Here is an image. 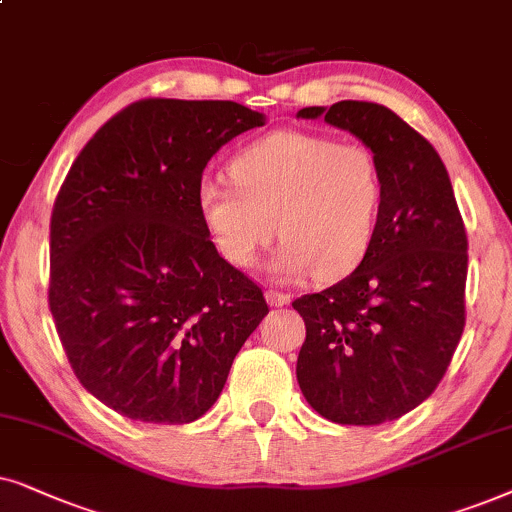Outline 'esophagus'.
Here are the masks:
<instances>
[{"label": "esophagus", "mask_w": 512, "mask_h": 512, "mask_svg": "<svg viewBox=\"0 0 512 512\" xmlns=\"http://www.w3.org/2000/svg\"><path fill=\"white\" fill-rule=\"evenodd\" d=\"M267 302H269L271 306H285V304H290V295H288V292L267 290Z\"/></svg>", "instance_id": "esophagus-1"}]
</instances>
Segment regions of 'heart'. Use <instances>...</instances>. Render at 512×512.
Returning <instances> with one entry per match:
<instances>
[{
  "label": "heart",
  "mask_w": 512,
  "mask_h": 512,
  "mask_svg": "<svg viewBox=\"0 0 512 512\" xmlns=\"http://www.w3.org/2000/svg\"><path fill=\"white\" fill-rule=\"evenodd\" d=\"M234 185L203 180L196 208L224 262L250 269L276 236L274 271L283 281L311 274L337 281L363 262L377 234L384 177L363 142L274 131L229 163Z\"/></svg>",
  "instance_id": "obj_1"
}]
</instances>
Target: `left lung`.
Listing matches in <instances>:
<instances>
[{"mask_svg":"<svg viewBox=\"0 0 512 512\" xmlns=\"http://www.w3.org/2000/svg\"><path fill=\"white\" fill-rule=\"evenodd\" d=\"M377 156L384 201L351 276L292 302L306 325L297 381L320 417L349 426L400 419L445 377L466 325L468 238L431 142L377 102L304 107Z\"/></svg>","mask_w":512,"mask_h":512,"instance_id":"8db88e82","label":"left lung"}]
</instances>
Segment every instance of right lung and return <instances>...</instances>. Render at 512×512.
Returning a JSON list of instances; mask_svg holds the SVG:
<instances>
[{
	"label": "right lung",
	"instance_id": "1",
	"mask_svg": "<svg viewBox=\"0 0 512 512\" xmlns=\"http://www.w3.org/2000/svg\"><path fill=\"white\" fill-rule=\"evenodd\" d=\"M264 114L231 100H138L74 159L51 215L49 306L88 393L147 424L203 417L269 313L203 227L196 192Z\"/></svg>",
	"mask_w": 512,
	"mask_h": 512
}]
</instances>
